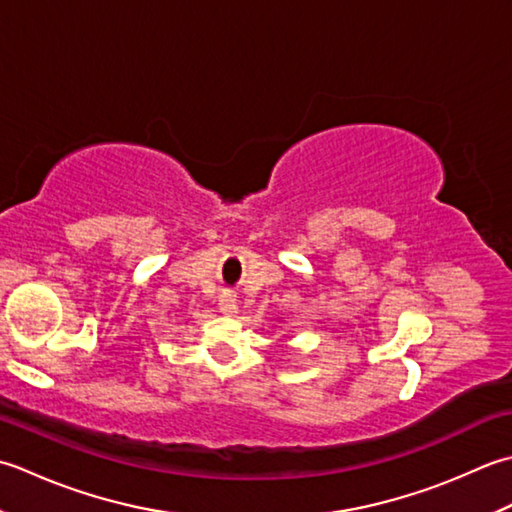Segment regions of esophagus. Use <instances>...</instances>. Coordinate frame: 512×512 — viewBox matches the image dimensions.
Instances as JSON below:
<instances>
[{"instance_id": "obj_1", "label": "esophagus", "mask_w": 512, "mask_h": 512, "mask_svg": "<svg viewBox=\"0 0 512 512\" xmlns=\"http://www.w3.org/2000/svg\"><path fill=\"white\" fill-rule=\"evenodd\" d=\"M218 309H221L225 316H236L238 302H236V298L232 294H223L221 300H218Z\"/></svg>"}]
</instances>
